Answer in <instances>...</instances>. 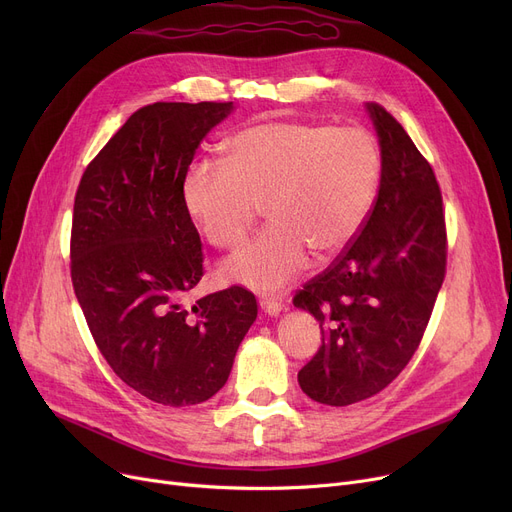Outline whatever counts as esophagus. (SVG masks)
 Instances as JSON below:
<instances>
[{"mask_svg": "<svg viewBox=\"0 0 512 512\" xmlns=\"http://www.w3.org/2000/svg\"><path fill=\"white\" fill-rule=\"evenodd\" d=\"M261 309L267 313V315H278L282 311V301H278L276 297H270V299H261Z\"/></svg>", "mask_w": 512, "mask_h": 512, "instance_id": "1", "label": "esophagus"}]
</instances>
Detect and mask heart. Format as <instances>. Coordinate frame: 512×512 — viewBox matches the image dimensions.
<instances>
[{
  "label": "heart",
  "mask_w": 512,
  "mask_h": 512,
  "mask_svg": "<svg viewBox=\"0 0 512 512\" xmlns=\"http://www.w3.org/2000/svg\"><path fill=\"white\" fill-rule=\"evenodd\" d=\"M380 182V153L359 128L263 120L240 128L226 161L197 159L182 195L211 245L234 249L265 207L272 224L226 261L228 280L270 290L297 276L313 251L351 245Z\"/></svg>",
  "instance_id": "obj_1"
}]
</instances>
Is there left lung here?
<instances>
[{"label": "left lung", "instance_id": "left-lung-1", "mask_svg": "<svg viewBox=\"0 0 512 512\" xmlns=\"http://www.w3.org/2000/svg\"><path fill=\"white\" fill-rule=\"evenodd\" d=\"M382 147L380 191L351 245L294 294L321 328L299 371L303 392L346 407L382 392L419 348L446 276L442 193L429 161L380 103H367Z\"/></svg>", "mask_w": 512, "mask_h": 512}]
</instances>
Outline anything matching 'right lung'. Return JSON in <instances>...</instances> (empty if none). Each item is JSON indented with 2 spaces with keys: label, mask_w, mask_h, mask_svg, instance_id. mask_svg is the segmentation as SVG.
<instances>
[{
  "label": "right lung",
  "mask_w": 512,
  "mask_h": 512,
  "mask_svg": "<svg viewBox=\"0 0 512 512\" xmlns=\"http://www.w3.org/2000/svg\"><path fill=\"white\" fill-rule=\"evenodd\" d=\"M232 101H157L134 112L80 178L70 276L99 353L118 378L166 407L211 398L257 317L242 286L184 305L203 245L184 203L188 166Z\"/></svg>",
  "instance_id": "obj_1"
}]
</instances>
